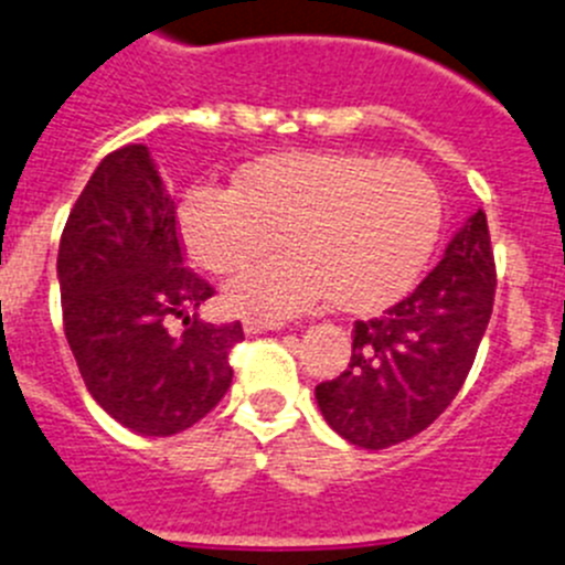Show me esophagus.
I'll return each instance as SVG.
<instances>
[{
	"label": "esophagus",
	"mask_w": 565,
	"mask_h": 565,
	"mask_svg": "<svg viewBox=\"0 0 565 565\" xmlns=\"http://www.w3.org/2000/svg\"><path fill=\"white\" fill-rule=\"evenodd\" d=\"M281 320H258V318H245V331L247 334H265V331H281Z\"/></svg>",
	"instance_id": "obj_1"
}]
</instances>
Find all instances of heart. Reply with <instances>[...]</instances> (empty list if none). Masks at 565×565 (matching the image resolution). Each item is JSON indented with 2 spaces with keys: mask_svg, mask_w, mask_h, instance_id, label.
Segmentation results:
<instances>
[{
  "mask_svg": "<svg viewBox=\"0 0 565 565\" xmlns=\"http://www.w3.org/2000/svg\"><path fill=\"white\" fill-rule=\"evenodd\" d=\"M443 228L435 178L413 161L337 150H284L236 172V186L200 183L178 209L192 262L236 273L228 284L239 315L287 318L329 298L345 312H373L402 298L429 262Z\"/></svg>",
  "mask_w": 565,
  "mask_h": 565,
  "instance_id": "b5f03b06",
  "label": "heart"
}]
</instances>
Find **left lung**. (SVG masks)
<instances>
[{"label":"left lung","mask_w":565,"mask_h":565,"mask_svg":"<svg viewBox=\"0 0 565 565\" xmlns=\"http://www.w3.org/2000/svg\"><path fill=\"white\" fill-rule=\"evenodd\" d=\"M497 265L479 209L435 270L382 318L356 320L351 362L315 387L326 424L362 449L424 431L455 402L488 329Z\"/></svg>","instance_id":"left-lung-1"}]
</instances>
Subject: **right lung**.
<instances>
[{"label": "right lung", "mask_w": 565, "mask_h": 565, "mask_svg": "<svg viewBox=\"0 0 565 565\" xmlns=\"http://www.w3.org/2000/svg\"><path fill=\"white\" fill-rule=\"evenodd\" d=\"M57 281L68 348L114 420L170 437L228 393V354L245 331L194 315L214 287L183 267L175 203L145 145L108 152L88 178L61 234ZM172 317L184 320L181 335Z\"/></svg>", "instance_id": "1"}]
</instances>
